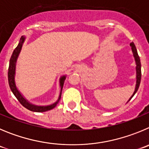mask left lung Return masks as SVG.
Returning <instances> with one entry per match:
<instances>
[{
    "mask_svg": "<svg viewBox=\"0 0 149 149\" xmlns=\"http://www.w3.org/2000/svg\"><path fill=\"white\" fill-rule=\"evenodd\" d=\"M130 46L131 47V49H132V52H133L134 57L135 61H136V88H135L134 92L133 95L131 96V98H130L128 101H130V100H131V98L134 96V95L136 93V92L137 91L138 88H139V87H140V81H141V63H140V57H139V56H138L137 50H136V47H135L134 42H131V44H130Z\"/></svg>",
    "mask_w": 149,
    "mask_h": 149,
    "instance_id": "8db88e82",
    "label": "left lung"
}]
</instances>
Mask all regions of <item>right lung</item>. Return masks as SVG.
<instances>
[{
  "mask_svg": "<svg viewBox=\"0 0 149 149\" xmlns=\"http://www.w3.org/2000/svg\"><path fill=\"white\" fill-rule=\"evenodd\" d=\"M25 37L24 36H21V39H20V42L17 47L14 49L13 55H12L10 60H9V69H8V81H9V88L11 89L12 92L13 94L15 95L17 100L19 101V102L22 104L23 106L26 108V109L29 110L31 111H34V112H45V111H49V110L53 109L56 106V104H58V101L61 99V91H62L63 85H64V82L66 79V76H63L60 78V87H61V92H60L59 97L57 102H56L53 104H50V105H47V106H37V105H34V104L29 103L27 100L25 99L24 96H22L19 91L18 90L17 87L15 85V67H16V61H17V58L18 57L20 52H21V47H22L23 43L24 42Z\"/></svg>",
  "mask_w": 149,
  "mask_h": 149,
  "instance_id": "add662e5",
  "label": "right lung"
}]
</instances>
